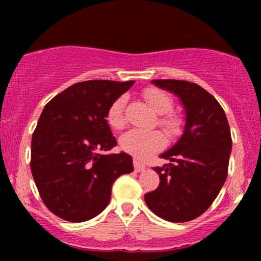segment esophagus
<instances>
[{"label": "esophagus", "instance_id": "obj_1", "mask_svg": "<svg viewBox=\"0 0 261 261\" xmlns=\"http://www.w3.org/2000/svg\"><path fill=\"white\" fill-rule=\"evenodd\" d=\"M145 169H146V166H145V164L141 163L140 161L134 160V170H135V172L140 173V172H142V170H145Z\"/></svg>", "mask_w": 261, "mask_h": 261}]
</instances>
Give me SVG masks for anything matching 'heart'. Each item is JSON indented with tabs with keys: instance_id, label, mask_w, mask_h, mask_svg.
<instances>
[{
	"instance_id": "heart-1",
	"label": "heart",
	"mask_w": 261,
	"mask_h": 261,
	"mask_svg": "<svg viewBox=\"0 0 261 261\" xmlns=\"http://www.w3.org/2000/svg\"><path fill=\"white\" fill-rule=\"evenodd\" d=\"M142 94L143 98L152 107V109L160 114L157 122L163 128L167 136L170 139L179 136L184 127V121L180 115L170 112L173 104H174L173 98L167 92L155 88V87H148L143 91ZM126 101V97L120 95L110 104L107 110L108 124L115 130H121L126 125V115H125ZM164 142H166V139L161 131H145L135 128V130H130L128 133L122 135L120 139V147L126 153L134 155L139 160H145L162 149Z\"/></svg>"
}]
</instances>
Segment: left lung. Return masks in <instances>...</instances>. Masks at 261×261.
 I'll list each match as a JSON object with an SVG mask.
<instances>
[{"instance_id":"8db88e82","label":"left lung","mask_w":261,"mask_h":261,"mask_svg":"<svg viewBox=\"0 0 261 261\" xmlns=\"http://www.w3.org/2000/svg\"><path fill=\"white\" fill-rule=\"evenodd\" d=\"M152 83L180 98L187 122L180 140L161 154L170 163L154 167L160 185L145 194V201L163 220L188 222L211 206L226 181L232 151L229 125L216 98L196 83L180 80Z\"/></svg>"}]
</instances>
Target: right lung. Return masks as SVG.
Here are the masks:
<instances>
[{
  "instance_id": "right-lung-1",
  "label": "right lung",
  "mask_w": 261,
  "mask_h": 261,
  "mask_svg": "<svg viewBox=\"0 0 261 261\" xmlns=\"http://www.w3.org/2000/svg\"><path fill=\"white\" fill-rule=\"evenodd\" d=\"M135 83L93 80L59 93L44 108L32 137L31 169L41 200L54 215L83 222L110 201L114 181L134 170L107 121L110 104Z\"/></svg>"
}]
</instances>
